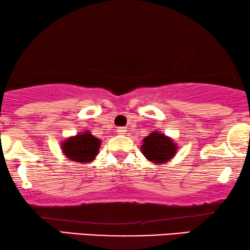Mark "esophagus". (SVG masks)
Listing matches in <instances>:
<instances>
[{
  "label": "esophagus",
  "mask_w": 250,
  "mask_h": 250,
  "mask_svg": "<svg viewBox=\"0 0 250 250\" xmlns=\"http://www.w3.org/2000/svg\"><path fill=\"white\" fill-rule=\"evenodd\" d=\"M116 130H117V134H119V135H125V131H127V129L123 128V127H119L116 129Z\"/></svg>",
  "instance_id": "1"
}]
</instances>
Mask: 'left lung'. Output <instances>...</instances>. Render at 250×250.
<instances>
[{"label":"left lung","mask_w":250,"mask_h":250,"mask_svg":"<svg viewBox=\"0 0 250 250\" xmlns=\"http://www.w3.org/2000/svg\"><path fill=\"white\" fill-rule=\"evenodd\" d=\"M141 149L146 159L154 162L155 164H159L169 162L173 157L177 146L171 138L155 131L144 138Z\"/></svg>","instance_id":"1"}]
</instances>
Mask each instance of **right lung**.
Returning a JSON list of instances; mask_svg holds the SVG:
<instances>
[{
	"label": "right lung",
	"mask_w": 250,
	"mask_h": 250,
	"mask_svg": "<svg viewBox=\"0 0 250 250\" xmlns=\"http://www.w3.org/2000/svg\"><path fill=\"white\" fill-rule=\"evenodd\" d=\"M101 141L94 137L89 131L70 137L62 144V152L72 162L86 163L92 162L99 152Z\"/></svg>",
	"instance_id": "add662e5"
}]
</instances>
